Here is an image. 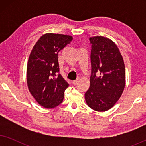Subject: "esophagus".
Masks as SVG:
<instances>
[{"mask_svg":"<svg viewBox=\"0 0 146 146\" xmlns=\"http://www.w3.org/2000/svg\"><path fill=\"white\" fill-rule=\"evenodd\" d=\"M79 80H80V79L79 78H77L76 80H73L72 81V84H73L74 85H76V84H78V82Z\"/></svg>","mask_w":146,"mask_h":146,"instance_id":"1","label":"esophagus"}]
</instances>
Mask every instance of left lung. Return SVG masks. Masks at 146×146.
I'll return each mask as SVG.
<instances>
[{
	"mask_svg": "<svg viewBox=\"0 0 146 146\" xmlns=\"http://www.w3.org/2000/svg\"><path fill=\"white\" fill-rule=\"evenodd\" d=\"M91 46L90 86L85 93L88 106L94 110H108L122 94L125 65L118 48L107 38H90Z\"/></svg>",
	"mask_w": 146,
	"mask_h": 146,
	"instance_id": "8db88e82",
	"label": "left lung"
}]
</instances>
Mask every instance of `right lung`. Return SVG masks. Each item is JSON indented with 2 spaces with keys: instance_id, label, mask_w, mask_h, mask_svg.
I'll return each instance as SVG.
<instances>
[{
  "instance_id": "right-lung-1",
  "label": "right lung",
  "mask_w": 146,
  "mask_h": 146,
  "mask_svg": "<svg viewBox=\"0 0 146 146\" xmlns=\"http://www.w3.org/2000/svg\"><path fill=\"white\" fill-rule=\"evenodd\" d=\"M70 36L47 33L34 46L27 64V84L37 102L53 108L62 102L68 83L59 73L58 54L72 40Z\"/></svg>"
}]
</instances>
